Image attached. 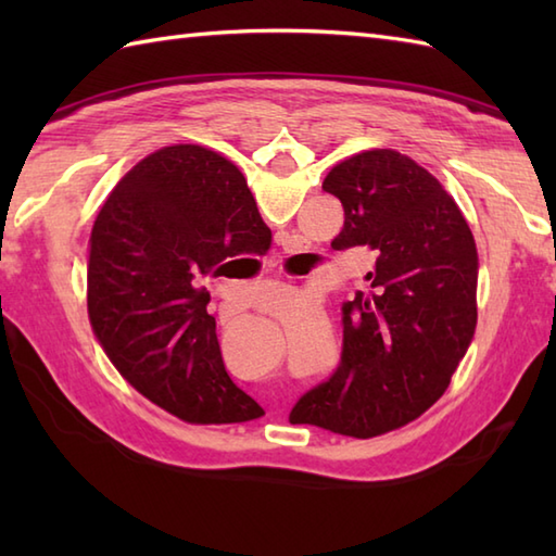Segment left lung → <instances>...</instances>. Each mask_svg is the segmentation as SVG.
Listing matches in <instances>:
<instances>
[{"label": "left lung", "mask_w": 556, "mask_h": 556, "mask_svg": "<svg viewBox=\"0 0 556 556\" xmlns=\"http://www.w3.org/2000/svg\"><path fill=\"white\" fill-rule=\"evenodd\" d=\"M323 188L344 207L334 251L365 245L375 263L341 305L337 370L299 399L289 420L368 440L444 394L476 332L478 251L454 198L396 150L344 160Z\"/></svg>", "instance_id": "8db88e82"}]
</instances>
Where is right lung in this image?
<instances>
[{
    "instance_id": "1",
    "label": "right lung",
    "mask_w": 556,
    "mask_h": 556,
    "mask_svg": "<svg viewBox=\"0 0 556 556\" xmlns=\"http://www.w3.org/2000/svg\"><path fill=\"white\" fill-rule=\"evenodd\" d=\"M271 231L236 164L200 146L140 160L92 224L88 315L104 353L152 404L188 422L263 416L224 368L210 293L227 260L265 255Z\"/></svg>"
}]
</instances>
